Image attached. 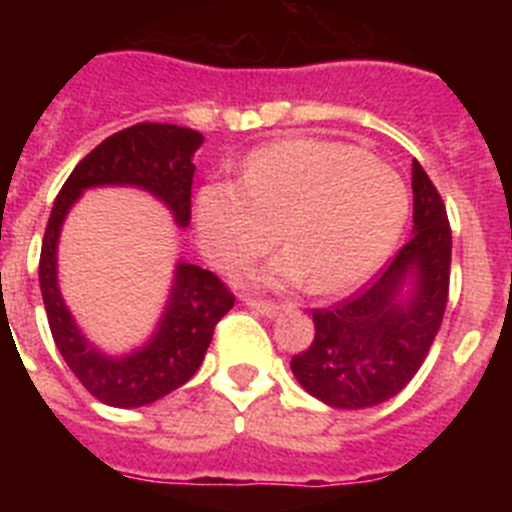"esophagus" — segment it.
Returning <instances> with one entry per match:
<instances>
[{"mask_svg": "<svg viewBox=\"0 0 512 512\" xmlns=\"http://www.w3.org/2000/svg\"><path fill=\"white\" fill-rule=\"evenodd\" d=\"M246 305L251 307L253 312H259V315H266V318H271V315H277L282 307L277 305V302H269V300H256V297H246Z\"/></svg>", "mask_w": 512, "mask_h": 512, "instance_id": "esophagus-1", "label": "esophagus"}]
</instances>
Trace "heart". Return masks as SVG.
Returning a JSON list of instances; mask_svg holds the SVG:
<instances>
[{
	"mask_svg": "<svg viewBox=\"0 0 512 512\" xmlns=\"http://www.w3.org/2000/svg\"><path fill=\"white\" fill-rule=\"evenodd\" d=\"M405 217L408 189L395 169L318 138L259 148L246 158L243 182L205 184L194 207L197 238L217 269H241L282 235L289 251L261 271V282L310 279L323 295L364 282L390 256Z\"/></svg>",
	"mask_w": 512,
	"mask_h": 512,
	"instance_id": "heart-1",
	"label": "heart"
}]
</instances>
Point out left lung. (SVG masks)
Wrapping results in <instances>:
<instances>
[{"label": "left lung", "instance_id": "8db88e82", "mask_svg": "<svg viewBox=\"0 0 512 512\" xmlns=\"http://www.w3.org/2000/svg\"><path fill=\"white\" fill-rule=\"evenodd\" d=\"M414 289L404 295V282ZM451 279V225L431 176L413 161V235L377 279L312 310L315 338L292 356L312 397L343 410L390 400L415 377L441 328Z\"/></svg>", "mask_w": 512, "mask_h": 512}]
</instances>
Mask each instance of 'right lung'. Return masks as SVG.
Returning <instances> with one entry per match:
<instances>
[{
	"mask_svg": "<svg viewBox=\"0 0 512 512\" xmlns=\"http://www.w3.org/2000/svg\"><path fill=\"white\" fill-rule=\"evenodd\" d=\"M202 140L197 130L169 122H138L104 138L71 171L45 225L38 274L53 341L89 395L112 408H140L189 382L205 359L215 325L235 305V295L212 271L179 264L169 305L151 341L122 359L99 354L81 336L58 292L56 246L63 217L84 189L130 184L164 200L184 228L192 217V156Z\"/></svg>",
	"mask_w": 512,
	"mask_h": 512,
	"instance_id": "obj_1",
	"label": "right lung"
}]
</instances>
